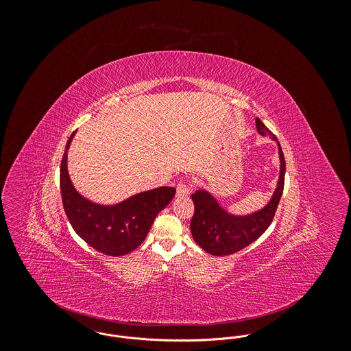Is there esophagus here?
I'll list each match as a JSON object with an SVG mask.
<instances>
[{"mask_svg": "<svg viewBox=\"0 0 351 351\" xmlns=\"http://www.w3.org/2000/svg\"><path fill=\"white\" fill-rule=\"evenodd\" d=\"M191 193V188H189V185H186L185 182H180L178 185H177V195L178 196H188Z\"/></svg>", "mask_w": 351, "mask_h": 351, "instance_id": "34e87169", "label": "esophagus"}]
</instances>
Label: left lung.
Segmentation results:
<instances>
[{"label": "left lung", "mask_w": 351, "mask_h": 351, "mask_svg": "<svg viewBox=\"0 0 351 351\" xmlns=\"http://www.w3.org/2000/svg\"><path fill=\"white\" fill-rule=\"evenodd\" d=\"M255 125L261 136H269L278 145L280 174L277 186L269 203L255 213L247 215H234L228 213L218 203V200L203 188L197 189L191 196L195 203V214L191 221L193 240L206 252L215 256L234 254L255 241L271 223L282 195L285 174V159L282 149L276 136L262 123L259 118L255 119Z\"/></svg>", "instance_id": "1"}]
</instances>
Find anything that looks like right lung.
Segmentation results:
<instances>
[{
	"label": "right lung",
	"instance_id": "1",
	"mask_svg": "<svg viewBox=\"0 0 351 351\" xmlns=\"http://www.w3.org/2000/svg\"><path fill=\"white\" fill-rule=\"evenodd\" d=\"M75 132L70 136L60 166V191L67 218L92 248L121 256L134 251L147 237L156 215L173 200L176 188L160 186L136 193L117 204H99L84 197L73 185L67 155Z\"/></svg>",
	"mask_w": 351,
	"mask_h": 351
}]
</instances>
